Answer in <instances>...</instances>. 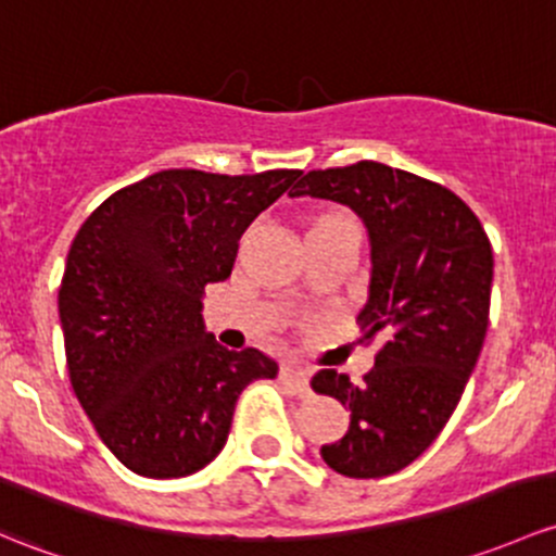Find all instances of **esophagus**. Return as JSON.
<instances>
[{"instance_id":"obj_1","label":"esophagus","mask_w":556,"mask_h":556,"mask_svg":"<svg viewBox=\"0 0 556 556\" xmlns=\"http://www.w3.org/2000/svg\"><path fill=\"white\" fill-rule=\"evenodd\" d=\"M282 378L288 381L298 394H308V370L303 365H298V362H285L282 365Z\"/></svg>"}]
</instances>
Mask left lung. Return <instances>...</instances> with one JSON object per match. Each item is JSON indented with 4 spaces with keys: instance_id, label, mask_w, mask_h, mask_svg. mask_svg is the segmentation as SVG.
Instances as JSON below:
<instances>
[{
    "instance_id": "obj_1",
    "label": "left lung",
    "mask_w": 556,
    "mask_h": 556,
    "mask_svg": "<svg viewBox=\"0 0 556 556\" xmlns=\"http://www.w3.org/2000/svg\"><path fill=\"white\" fill-rule=\"evenodd\" d=\"M290 197L346 204L370 239V285L356 323L383 338L362 383L336 370L317 394L352 410L349 431L323 445L332 471L354 479L410 466L458 407L488 332L493 250L479 218L440 184L381 162L312 170Z\"/></svg>"
}]
</instances>
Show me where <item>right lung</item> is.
<instances>
[{
    "label": "right lung",
    "mask_w": 556,
    "mask_h": 556,
    "mask_svg": "<svg viewBox=\"0 0 556 556\" xmlns=\"http://www.w3.org/2000/svg\"><path fill=\"white\" fill-rule=\"evenodd\" d=\"M298 175L162 170L111 194L74 237L58 290L68 376L103 445L136 475L204 469L244 386L277 378L271 356L215 341L202 298L231 277L239 237Z\"/></svg>",
    "instance_id": "right-lung-1"
}]
</instances>
